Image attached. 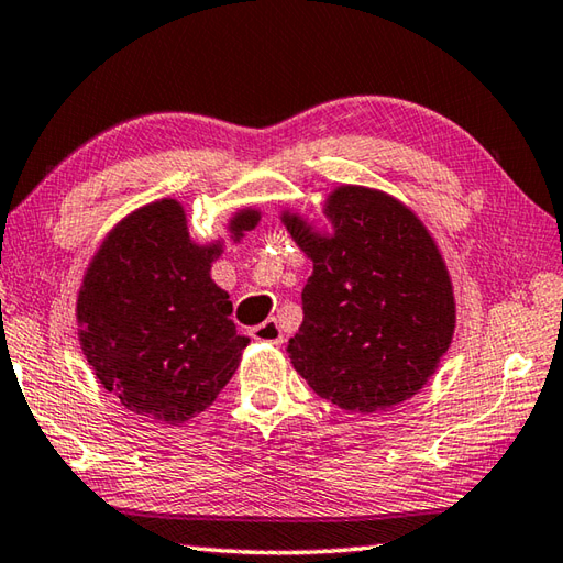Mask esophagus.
Here are the masks:
<instances>
[{
  "label": "esophagus",
  "instance_id": "esophagus-1",
  "mask_svg": "<svg viewBox=\"0 0 563 563\" xmlns=\"http://www.w3.org/2000/svg\"><path fill=\"white\" fill-rule=\"evenodd\" d=\"M251 336H254L256 341H263V343H273V345H280L285 341L283 336V329L275 319H266L263 324L251 329Z\"/></svg>",
  "mask_w": 563,
  "mask_h": 563
}]
</instances>
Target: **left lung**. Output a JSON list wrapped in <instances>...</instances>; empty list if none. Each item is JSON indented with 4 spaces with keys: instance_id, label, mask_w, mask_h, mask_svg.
I'll return each instance as SVG.
<instances>
[{
    "instance_id": "1",
    "label": "left lung",
    "mask_w": 563,
    "mask_h": 563,
    "mask_svg": "<svg viewBox=\"0 0 563 563\" xmlns=\"http://www.w3.org/2000/svg\"><path fill=\"white\" fill-rule=\"evenodd\" d=\"M331 232L283 210L314 271L292 367L345 411H387L423 389L454 336L452 280L428 227L385 190L343 184L324 200Z\"/></svg>"
}]
</instances>
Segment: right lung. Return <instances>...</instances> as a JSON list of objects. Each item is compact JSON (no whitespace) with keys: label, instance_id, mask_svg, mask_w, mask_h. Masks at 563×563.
<instances>
[{"label":"right lung","instance_id":"obj_1","mask_svg":"<svg viewBox=\"0 0 563 563\" xmlns=\"http://www.w3.org/2000/svg\"><path fill=\"white\" fill-rule=\"evenodd\" d=\"M258 220V208L236 210L227 222L232 242ZM222 251V239L194 242L181 202L162 198L125 214L89 261L77 295L79 345L128 411L186 423L232 379L249 339L210 278Z\"/></svg>","mask_w":563,"mask_h":563}]
</instances>
